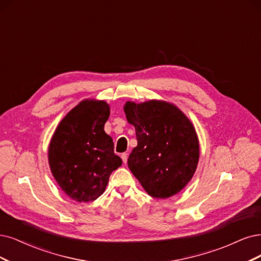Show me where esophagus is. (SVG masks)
<instances>
[{
	"label": "esophagus",
	"instance_id": "esophagus-1",
	"mask_svg": "<svg viewBox=\"0 0 261 261\" xmlns=\"http://www.w3.org/2000/svg\"><path fill=\"white\" fill-rule=\"evenodd\" d=\"M121 159H122L123 163H127V160H128V153H122V155H121Z\"/></svg>",
	"mask_w": 261,
	"mask_h": 261
}]
</instances>
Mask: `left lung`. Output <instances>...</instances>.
<instances>
[{"label":"left lung","mask_w":261,"mask_h":261,"mask_svg":"<svg viewBox=\"0 0 261 261\" xmlns=\"http://www.w3.org/2000/svg\"><path fill=\"white\" fill-rule=\"evenodd\" d=\"M123 111L138 140L128 159L132 174L153 198L178 194L194 176L199 162L194 124L176 105L162 100L127 101Z\"/></svg>","instance_id":"1"}]
</instances>
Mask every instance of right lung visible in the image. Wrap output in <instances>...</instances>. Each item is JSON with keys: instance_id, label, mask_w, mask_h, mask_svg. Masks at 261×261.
Masks as SVG:
<instances>
[{"instance_id": "1", "label": "right lung", "mask_w": 261, "mask_h": 261, "mask_svg": "<svg viewBox=\"0 0 261 261\" xmlns=\"http://www.w3.org/2000/svg\"><path fill=\"white\" fill-rule=\"evenodd\" d=\"M109 117L108 102L83 100L64 116L50 139V171L64 194L77 202L99 198L111 173L122 163L114 153L113 139L104 131Z\"/></svg>"}]
</instances>
